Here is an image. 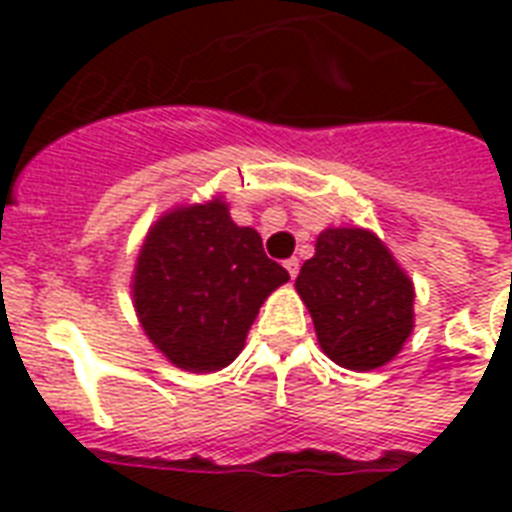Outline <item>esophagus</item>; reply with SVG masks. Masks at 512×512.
Returning a JSON list of instances; mask_svg holds the SVG:
<instances>
[{
	"label": "esophagus",
	"instance_id": "1",
	"mask_svg": "<svg viewBox=\"0 0 512 512\" xmlns=\"http://www.w3.org/2000/svg\"><path fill=\"white\" fill-rule=\"evenodd\" d=\"M284 268H287V273L292 279H297V273H300V260H297V257H289V260H284Z\"/></svg>",
	"mask_w": 512,
	"mask_h": 512
}]
</instances>
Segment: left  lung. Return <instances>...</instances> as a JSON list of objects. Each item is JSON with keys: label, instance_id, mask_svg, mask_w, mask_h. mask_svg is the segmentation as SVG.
<instances>
[{"label": "left lung", "instance_id": "obj_1", "mask_svg": "<svg viewBox=\"0 0 512 512\" xmlns=\"http://www.w3.org/2000/svg\"><path fill=\"white\" fill-rule=\"evenodd\" d=\"M321 350L337 366L372 372L414 332V284L366 228H324L295 281Z\"/></svg>", "mask_w": 512, "mask_h": 512}]
</instances>
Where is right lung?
<instances>
[{"mask_svg": "<svg viewBox=\"0 0 512 512\" xmlns=\"http://www.w3.org/2000/svg\"><path fill=\"white\" fill-rule=\"evenodd\" d=\"M287 281L260 233L233 223L228 201L212 196L148 228L130 289L154 348L183 372L207 374L239 356L260 305Z\"/></svg>", "mask_w": 512, "mask_h": 512, "instance_id": "obj_1", "label": "right lung"}]
</instances>
